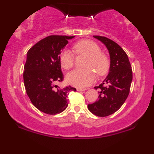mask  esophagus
Listing matches in <instances>:
<instances>
[{
	"label": "esophagus",
	"instance_id": "34e87169",
	"mask_svg": "<svg viewBox=\"0 0 154 154\" xmlns=\"http://www.w3.org/2000/svg\"><path fill=\"white\" fill-rule=\"evenodd\" d=\"M85 88H77V91H85Z\"/></svg>",
	"mask_w": 154,
	"mask_h": 154
}]
</instances>
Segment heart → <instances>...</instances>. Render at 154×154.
<instances>
[{"label":"heart","instance_id":"obj_1","mask_svg":"<svg viewBox=\"0 0 154 154\" xmlns=\"http://www.w3.org/2000/svg\"><path fill=\"white\" fill-rule=\"evenodd\" d=\"M73 51L76 54L87 57L85 69H75L66 75V81L71 85L78 88H85L92 83L95 74L103 75L109 68V60L106 54L101 52L100 47L90 40H83L74 44ZM60 62L65 69H69L74 64V55L69 50H64L60 55ZM93 69V70L92 69Z\"/></svg>","mask_w":154,"mask_h":154}]
</instances>
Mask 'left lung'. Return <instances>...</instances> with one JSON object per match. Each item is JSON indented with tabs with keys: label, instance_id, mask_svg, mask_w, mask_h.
<instances>
[{
	"label": "left lung",
	"instance_id": "8db88e82",
	"mask_svg": "<svg viewBox=\"0 0 154 154\" xmlns=\"http://www.w3.org/2000/svg\"><path fill=\"white\" fill-rule=\"evenodd\" d=\"M106 45L110 55V69L106 79L99 86V99L88 104L90 112L100 117L113 114L121 108L130 92L132 81V66L127 54L121 46L106 37L93 35Z\"/></svg>",
	"mask_w": 154,
	"mask_h": 154
}]
</instances>
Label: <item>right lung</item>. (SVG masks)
Instances as JSON below:
<instances>
[{
  "label": "right lung",
  "mask_w": 154,
  "mask_h": 154,
  "mask_svg": "<svg viewBox=\"0 0 154 154\" xmlns=\"http://www.w3.org/2000/svg\"><path fill=\"white\" fill-rule=\"evenodd\" d=\"M73 38L50 35L35 43L27 52L23 73L26 94L33 106L47 114L55 115L64 111L68 106V93L76 91L71 86L61 89L54 85L64 80L60 54L69 43L68 40Z\"/></svg>",
  "instance_id": "obj_1"
}]
</instances>
